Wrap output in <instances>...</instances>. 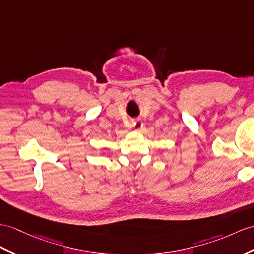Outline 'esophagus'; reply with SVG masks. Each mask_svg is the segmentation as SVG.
Instances as JSON below:
<instances>
[{"label":"esophagus","mask_w":254,"mask_h":254,"mask_svg":"<svg viewBox=\"0 0 254 254\" xmlns=\"http://www.w3.org/2000/svg\"><path fill=\"white\" fill-rule=\"evenodd\" d=\"M142 127H143V123L141 122V120H135L133 121V129L135 131H140Z\"/></svg>","instance_id":"esophagus-1"}]
</instances>
